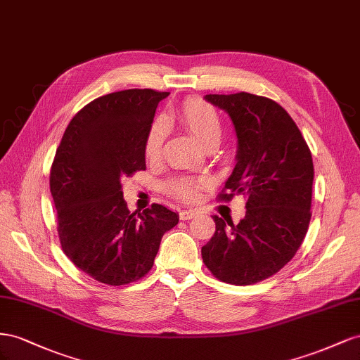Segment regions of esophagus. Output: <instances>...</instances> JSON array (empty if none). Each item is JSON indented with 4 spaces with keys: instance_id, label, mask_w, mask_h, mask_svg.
Returning <instances> with one entry per match:
<instances>
[{
    "instance_id": "obj_1",
    "label": "esophagus",
    "mask_w": 360,
    "mask_h": 360,
    "mask_svg": "<svg viewBox=\"0 0 360 360\" xmlns=\"http://www.w3.org/2000/svg\"><path fill=\"white\" fill-rule=\"evenodd\" d=\"M196 214H198V211H194V210H186V211H181V212H179V219H181V220H184V221H187V220H191Z\"/></svg>"
}]
</instances>
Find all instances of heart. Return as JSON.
Returning a JSON list of instances; mask_svg holds the SVG:
<instances>
[{
	"label": "heart",
	"mask_w": 360,
	"mask_h": 360,
	"mask_svg": "<svg viewBox=\"0 0 360 360\" xmlns=\"http://www.w3.org/2000/svg\"><path fill=\"white\" fill-rule=\"evenodd\" d=\"M174 119L186 128L205 148L217 145L221 137V120L219 112L212 105L199 98L184 101L174 111ZM167 136V122L164 119L153 120L143 140V152L148 160H157L161 155L164 140ZM207 179L176 178L167 184V191L172 196L184 202H194L200 194V190L207 187Z\"/></svg>",
	"instance_id": "1"
}]
</instances>
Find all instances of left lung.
<instances>
[{"label":"left lung","instance_id":"left-lung-1","mask_svg":"<svg viewBox=\"0 0 360 360\" xmlns=\"http://www.w3.org/2000/svg\"><path fill=\"white\" fill-rule=\"evenodd\" d=\"M228 111L238 139L235 166L219 200L248 198L233 224L214 215L202 259L219 281L253 285L276 274L302 245L311 221L314 162L295 122L277 102L252 94L207 95Z\"/></svg>","mask_w":360,"mask_h":360}]
</instances>
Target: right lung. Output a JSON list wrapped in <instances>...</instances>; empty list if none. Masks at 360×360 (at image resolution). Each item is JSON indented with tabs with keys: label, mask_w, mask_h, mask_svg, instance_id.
<instances>
[{
	"label": "right lung",
	"mask_w": 360,
	"mask_h": 360,
	"mask_svg": "<svg viewBox=\"0 0 360 360\" xmlns=\"http://www.w3.org/2000/svg\"><path fill=\"white\" fill-rule=\"evenodd\" d=\"M169 91L128 89L96 98L69 122L49 173L61 250L101 283L140 281L178 214L160 203L129 212L122 179L145 170L143 140Z\"/></svg>",
	"instance_id": "1"
}]
</instances>
